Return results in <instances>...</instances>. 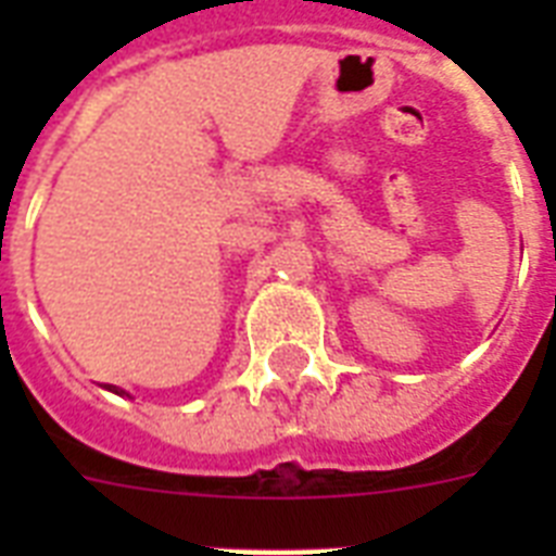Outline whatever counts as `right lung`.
<instances>
[{
  "label": "right lung",
  "mask_w": 556,
  "mask_h": 556,
  "mask_svg": "<svg viewBox=\"0 0 556 556\" xmlns=\"http://www.w3.org/2000/svg\"><path fill=\"white\" fill-rule=\"evenodd\" d=\"M109 392H115V395H129V392H124V389L117 387H109Z\"/></svg>",
  "instance_id": "right-lung-1"
}]
</instances>
